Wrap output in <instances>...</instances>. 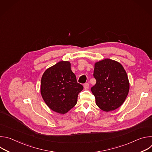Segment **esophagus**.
<instances>
[{
  "mask_svg": "<svg viewBox=\"0 0 152 152\" xmlns=\"http://www.w3.org/2000/svg\"><path fill=\"white\" fill-rule=\"evenodd\" d=\"M83 86H84V89L85 90H88L89 88V83H85L84 84Z\"/></svg>",
  "mask_w": 152,
  "mask_h": 152,
  "instance_id": "esophagus-1",
  "label": "esophagus"
}]
</instances>
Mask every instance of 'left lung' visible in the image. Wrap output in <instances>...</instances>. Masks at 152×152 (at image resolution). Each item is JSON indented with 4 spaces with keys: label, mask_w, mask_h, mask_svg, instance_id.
Here are the masks:
<instances>
[{
    "label": "left lung",
    "mask_w": 152,
    "mask_h": 152,
    "mask_svg": "<svg viewBox=\"0 0 152 152\" xmlns=\"http://www.w3.org/2000/svg\"><path fill=\"white\" fill-rule=\"evenodd\" d=\"M93 76L96 83L91 90L97 106L103 111H114L121 106L129 91V82L122 65L104 59L94 64Z\"/></svg>",
    "instance_id": "1"
}]
</instances>
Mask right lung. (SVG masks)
I'll list each match as a JSON object with an SVG mask.
<instances>
[{"instance_id":"obj_1","label":"right lung","mask_w":152,"mask_h":152,"mask_svg":"<svg viewBox=\"0 0 152 152\" xmlns=\"http://www.w3.org/2000/svg\"><path fill=\"white\" fill-rule=\"evenodd\" d=\"M83 88L77 82L69 61L56 63L41 77V96L50 109L59 114L67 113L76 104L78 94Z\"/></svg>"}]
</instances>
